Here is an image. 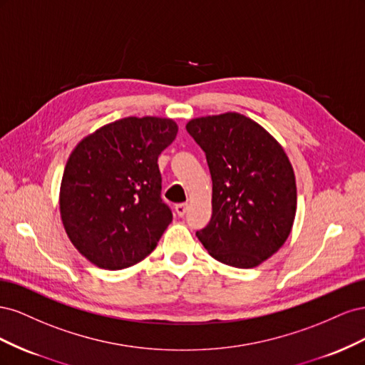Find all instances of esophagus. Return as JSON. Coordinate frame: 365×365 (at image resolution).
<instances>
[{
  "mask_svg": "<svg viewBox=\"0 0 365 365\" xmlns=\"http://www.w3.org/2000/svg\"><path fill=\"white\" fill-rule=\"evenodd\" d=\"M187 210H189V204H187V202L175 205V212H176V215H178V216H184L187 213Z\"/></svg>",
  "mask_w": 365,
  "mask_h": 365,
  "instance_id": "obj_1",
  "label": "esophagus"
}]
</instances>
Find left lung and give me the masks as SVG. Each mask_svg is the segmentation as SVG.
<instances>
[{
  "mask_svg": "<svg viewBox=\"0 0 365 365\" xmlns=\"http://www.w3.org/2000/svg\"><path fill=\"white\" fill-rule=\"evenodd\" d=\"M205 152L213 181L212 219L196 231L208 254L235 268H254L288 239L297 212L292 164L256 121L225 113L185 125Z\"/></svg>",
  "mask_w": 365,
  "mask_h": 365,
  "instance_id": "8db88e82",
  "label": "left lung"
}]
</instances>
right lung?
Masks as SVG:
<instances>
[{
    "label": "right lung",
    "mask_w": 365,
    "mask_h": 365,
    "mask_svg": "<svg viewBox=\"0 0 365 365\" xmlns=\"http://www.w3.org/2000/svg\"><path fill=\"white\" fill-rule=\"evenodd\" d=\"M176 132L172 118L126 117L71 152L61 182V217L71 244L96 267L115 271L141 262L172 222L157 161Z\"/></svg>",
    "instance_id": "add662e5"
}]
</instances>
